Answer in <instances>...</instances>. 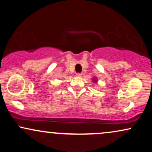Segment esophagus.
<instances>
[{
  "instance_id": "1",
  "label": "esophagus",
  "mask_w": 152,
  "mask_h": 152,
  "mask_svg": "<svg viewBox=\"0 0 152 152\" xmlns=\"http://www.w3.org/2000/svg\"><path fill=\"white\" fill-rule=\"evenodd\" d=\"M76 77H81L82 76V74H79V73H78V74H76Z\"/></svg>"
}]
</instances>
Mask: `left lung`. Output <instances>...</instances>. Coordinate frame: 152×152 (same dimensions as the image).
Masks as SVG:
<instances>
[{"label": "left lung", "instance_id": "8db88e82", "mask_svg": "<svg viewBox=\"0 0 152 152\" xmlns=\"http://www.w3.org/2000/svg\"><path fill=\"white\" fill-rule=\"evenodd\" d=\"M97 81H98V80H97V78L96 77V76H94V77L92 78V82L95 83H97Z\"/></svg>", "mask_w": 152, "mask_h": 152}]
</instances>
